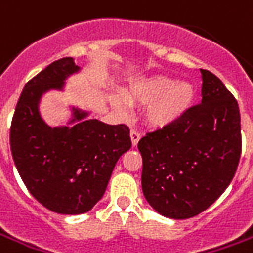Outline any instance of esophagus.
<instances>
[{
	"label": "esophagus",
	"mask_w": 253,
	"mask_h": 253,
	"mask_svg": "<svg viewBox=\"0 0 253 253\" xmlns=\"http://www.w3.org/2000/svg\"><path fill=\"white\" fill-rule=\"evenodd\" d=\"M130 137H131V144H133V147H135L141 138L140 133H138V131H135V130H131V131H130Z\"/></svg>",
	"instance_id": "esophagus-1"
}]
</instances>
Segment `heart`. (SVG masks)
I'll return each instance as SVG.
<instances>
[{
  "label": "heart",
  "mask_w": 253,
  "mask_h": 253,
  "mask_svg": "<svg viewBox=\"0 0 253 253\" xmlns=\"http://www.w3.org/2000/svg\"><path fill=\"white\" fill-rule=\"evenodd\" d=\"M197 88L188 80H178L163 75L138 77L122 90V97L112 95L111 104L126 115L127 105L144 106V120L149 127L162 130L184 119L195 102Z\"/></svg>",
  "instance_id": "obj_1"
}]
</instances>
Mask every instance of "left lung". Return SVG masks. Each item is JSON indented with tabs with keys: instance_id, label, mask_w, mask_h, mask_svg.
Returning a JSON list of instances; mask_svg holds the SVG:
<instances>
[{
	"instance_id": "1",
	"label": "left lung",
	"mask_w": 253,
	"mask_h": 253,
	"mask_svg": "<svg viewBox=\"0 0 253 253\" xmlns=\"http://www.w3.org/2000/svg\"><path fill=\"white\" fill-rule=\"evenodd\" d=\"M201 75L202 104L174 126L138 141L144 197L169 219L208 209L230 185L241 156L238 102L219 77L204 69Z\"/></svg>"
}]
</instances>
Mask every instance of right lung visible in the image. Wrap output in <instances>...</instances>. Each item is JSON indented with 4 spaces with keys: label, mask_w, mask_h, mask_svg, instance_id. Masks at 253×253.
I'll return each instance as SVG.
<instances>
[{
    "label": "right lung",
    "mask_w": 253,
    "mask_h": 253,
    "mask_svg": "<svg viewBox=\"0 0 253 253\" xmlns=\"http://www.w3.org/2000/svg\"><path fill=\"white\" fill-rule=\"evenodd\" d=\"M80 70L70 56L48 65L25 85L11 125L12 158L23 183L41 205L61 214L91 211L116 162L131 148L128 127L90 119V111L75 105L66 125L44 120L42 97L63 92L66 80Z\"/></svg>",
    "instance_id": "right-lung-1"
}]
</instances>
